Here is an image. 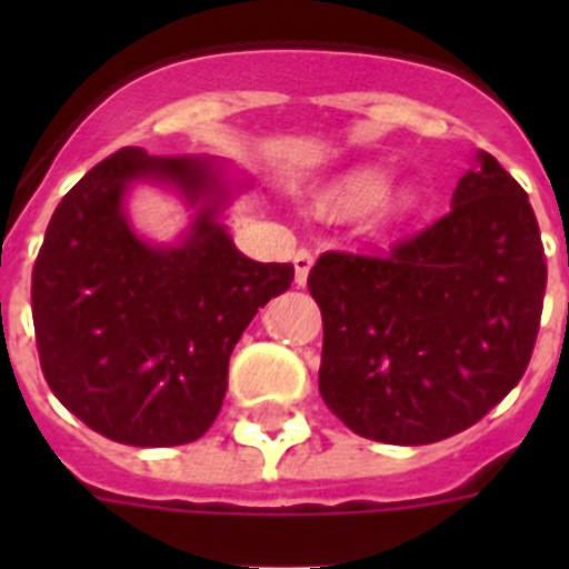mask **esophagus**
Instances as JSON below:
<instances>
[{
  "label": "esophagus",
  "instance_id": "obj_1",
  "mask_svg": "<svg viewBox=\"0 0 569 569\" xmlns=\"http://www.w3.org/2000/svg\"><path fill=\"white\" fill-rule=\"evenodd\" d=\"M295 283L303 286L307 283V277H310V268H312V253L307 248H301L295 253Z\"/></svg>",
  "mask_w": 569,
  "mask_h": 569
}]
</instances>
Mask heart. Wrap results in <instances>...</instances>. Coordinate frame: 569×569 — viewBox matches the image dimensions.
Returning <instances> with one entry per match:
<instances>
[{"mask_svg": "<svg viewBox=\"0 0 569 569\" xmlns=\"http://www.w3.org/2000/svg\"><path fill=\"white\" fill-rule=\"evenodd\" d=\"M383 182H387V177H383L378 168L355 171L325 197V209H328L330 214H351L372 203L369 227H372L375 232L398 230V227L416 212V194L407 189L380 194V191H383Z\"/></svg>", "mask_w": 569, "mask_h": 569, "instance_id": "obj_1", "label": "heart"}]
</instances>
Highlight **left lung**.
<instances>
[{
  "label": "left lung",
  "mask_w": 569,
  "mask_h": 569,
  "mask_svg": "<svg viewBox=\"0 0 569 569\" xmlns=\"http://www.w3.org/2000/svg\"><path fill=\"white\" fill-rule=\"evenodd\" d=\"M319 389L366 440L425 446L467 431L517 383L538 339L547 257L529 194L490 153L440 221L389 253L328 250Z\"/></svg>",
  "instance_id": "left-lung-1"
}]
</instances>
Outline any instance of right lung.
<instances>
[{
  "mask_svg": "<svg viewBox=\"0 0 569 569\" xmlns=\"http://www.w3.org/2000/svg\"><path fill=\"white\" fill-rule=\"evenodd\" d=\"M136 179L171 181L204 203L182 246L131 232L122 194ZM223 200L209 159L123 147L52 212L31 271L34 339L49 389L91 431L156 449L214 422L232 348L295 280L289 262H253L232 244Z\"/></svg>",
  "mask_w": 569,
  "mask_h": 569,
  "instance_id": "add662e5",
  "label": "right lung"
}]
</instances>
